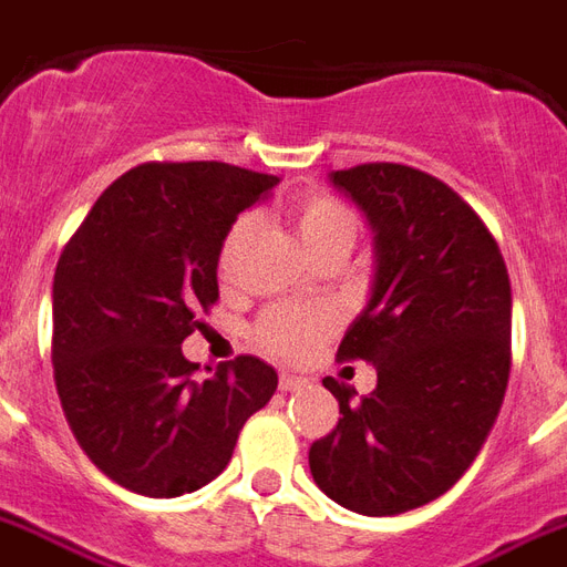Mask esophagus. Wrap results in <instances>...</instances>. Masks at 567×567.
I'll list each match as a JSON object with an SVG mask.
<instances>
[{
	"mask_svg": "<svg viewBox=\"0 0 567 567\" xmlns=\"http://www.w3.org/2000/svg\"><path fill=\"white\" fill-rule=\"evenodd\" d=\"M302 386H306V380L297 378V374H282V378H279V389H282V392H297V389Z\"/></svg>",
	"mask_w": 567,
	"mask_h": 567,
	"instance_id": "obj_1",
	"label": "esophagus"
}]
</instances>
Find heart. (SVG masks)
I'll use <instances>...</instances> for the list:
<instances>
[{"mask_svg":"<svg viewBox=\"0 0 567 567\" xmlns=\"http://www.w3.org/2000/svg\"><path fill=\"white\" fill-rule=\"evenodd\" d=\"M293 231L300 237L302 249L309 258L332 246H348L351 249L357 237V216L344 202L323 193L300 196L291 205ZM246 237H249V219H237L228 228L223 249H219V276L231 279L240 252H244ZM330 330V318L318 309H274L258 323V344L279 360H300L312 351V344Z\"/></svg>","mask_w":567,"mask_h":567,"instance_id":"heart-1","label":"heart"}]
</instances>
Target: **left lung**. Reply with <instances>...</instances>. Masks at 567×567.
I'll return each mask as SVG.
<instances>
[{
	"label": "left lung",
	"instance_id": "obj_1",
	"mask_svg": "<svg viewBox=\"0 0 567 567\" xmlns=\"http://www.w3.org/2000/svg\"><path fill=\"white\" fill-rule=\"evenodd\" d=\"M371 228L369 300L339 344L365 360V399L327 378L339 425L312 443L315 485L369 517L431 503L473 466L512 369V282L499 246L443 181L399 163L330 172Z\"/></svg>",
	"mask_w": 567,
	"mask_h": 567
}]
</instances>
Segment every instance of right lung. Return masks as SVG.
I'll list each match as a JSON object with an SVG mask.
<instances>
[{
    "label": "right lung",
    "instance_id": "add662e5",
    "mask_svg": "<svg viewBox=\"0 0 567 567\" xmlns=\"http://www.w3.org/2000/svg\"><path fill=\"white\" fill-rule=\"evenodd\" d=\"M279 184L228 163H145L121 175L64 246L53 279L55 389L73 437L133 494H193L223 473L276 371L237 357L193 378L181 353L237 214Z\"/></svg>",
    "mask_w": 567,
    "mask_h": 567
}]
</instances>
